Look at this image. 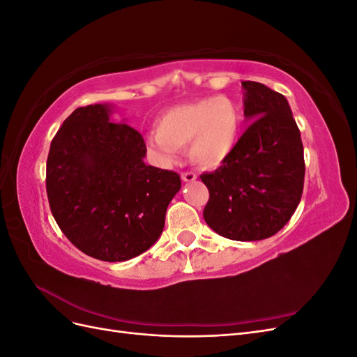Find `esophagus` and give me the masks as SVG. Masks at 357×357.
<instances>
[{"label":"esophagus","mask_w":357,"mask_h":357,"mask_svg":"<svg viewBox=\"0 0 357 357\" xmlns=\"http://www.w3.org/2000/svg\"><path fill=\"white\" fill-rule=\"evenodd\" d=\"M181 180L183 181H193V180H197V174L192 171H185V172H181Z\"/></svg>","instance_id":"obj_1"}]
</instances>
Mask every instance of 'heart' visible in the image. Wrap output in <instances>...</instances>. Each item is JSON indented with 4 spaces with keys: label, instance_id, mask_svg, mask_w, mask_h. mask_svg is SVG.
I'll return each instance as SVG.
<instances>
[{
    "label": "heart",
    "instance_id": "heart-1",
    "mask_svg": "<svg viewBox=\"0 0 357 357\" xmlns=\"http://www.w3.org/2000/svg\"><path fill=\"white\" fill-rule=\"evenodd\" d=\"M158 132L149 144L160 159L171 162L178 150H189L192 164L201 168L220 165L240 137L241 110L226 96H210L168 109L158 117Z\"/></svg>",
    "mask_w": 357,
    "mask_h": 357
}]
</instances>
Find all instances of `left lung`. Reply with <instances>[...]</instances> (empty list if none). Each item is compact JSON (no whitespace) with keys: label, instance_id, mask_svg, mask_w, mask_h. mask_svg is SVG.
Segmentation results:
<instances>
[{"label":"left lung","instance_id":"8db88e82","mask_svg":"<svg viewBox=\"0 0 357 357\" xmlns=\"http://www.w3.org/2000/svg\"><path fill=\"white\" fill-rule=\"evenodd\" d=\"M244 116L252 123L229 156L201 180L210 192L204 219L225 238L265 240L295 213L305 162L299 128L287 100L268 86L243 82Z\"/></svg>","mask_w":357,"mask_h":357}]
</instances>
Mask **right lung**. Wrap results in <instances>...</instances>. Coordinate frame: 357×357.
Instances as JSON below:
<instances>
[{
    "label": "right lung",
    "mask_w": 357,
    "mask_h": 357,
    "mask_svg": "<svg viewBox=\"0 0 357 357\" xmlns=\"http://www.w3.org/2000/svg\"><path fill=\"white\" fill-rule=\"evenodd\" d=\"M146 143L102 104L75 109L53 137L46 167L50 211L84 255L123 262L164 231L168 204L181 188L174 171L146 165Z\"/></svg>",
    "instance_id": "1"
}]
</instances>
